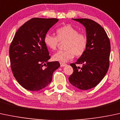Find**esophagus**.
Returning <instances> with one entry per match:
<instances>
[{
	"instance_id": "obj_1",
	"label": "esophagus",
	"mask_w": 120,
	"mask_h": 120,
	"mask_svg": "<svg viewBox=\"0 0 120 120\" xmlns=\"http://www.w3.org/2000/svg\"><path fill=\"white\" fill-rule=\"evenodd\" d=\"M60 66H61V67H64V66H66L67 65V64H64V63L60 62Z\"/></svg>"
}]
</instances>
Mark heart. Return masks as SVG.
<instances>
[{
    "label": "heart",
    "mask_w": 120,
    "mask_h": 120,
    "mask_svg": "<svg viewBox=\"0 0 120 120\" xmlns=\"http://www.w3.org/2000/svg\"><path fill=\"white\" fill-rule=\"evenodd\" d=\"M57 37L46 34L44 37V42L48 48L55 50L59 43L64 42V50L58 51L53 56V59L62 63L67 62L74 56H80L85 52L88 45V38L83 33H79L78 29L70 24L59 28L56 31Z\"/></svg>",
    "instance_id": "obj_1"
}]
</instances>
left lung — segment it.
Listing matches in <instances>:
<instances>
[{
	"instance_id": "left-lung-1",
	"label": "left lung",
	"mask_w": 120,
	"mask_h": 120,
	"mask_svg": "<svg viewBox=\"0 0 120 120\" xmlns=\"http://www.w3.org/2000/svg\"><path fill=\"white\" fill-rule=\"evenodd\" d=\"M85 26L88 45L85 52L74 64V72L68 78L72 86L82 90L94 88L107 74L109 66L111 44L104 29L98 22L88 19H72ZM82 64V68L76 64Z\"/></svg>"
}]
</instances>
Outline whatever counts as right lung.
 <instances>
[{"mask_svg": "<svg viewBox=\"0 0 120 120\" xmlns=\"http://www.w3.org/2000/svg\"><path fill=\"white\" fill-rule=\"evenodd\" d=\"M56 18L35 17L21 25L9 46L10 65L13 76L25 89L36 91L52 82L53 74L60 66L50 59L44 37L58 21Z\"/></svg>", "mask_w": 120, "mask_h": 120, "instance_id": "obj_1", "label": "right lung"}]
</instances>
